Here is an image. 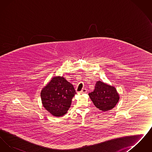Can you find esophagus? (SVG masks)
<instances>
[{
	"label": "esophagus",
	"instance_id": "1",
	"mask_svg": "<svg viewBox=\"0 0 152 152\" xmlns=\"http://www.w3.org/2000/svg\"><path fill=\"white\" fill-rule=\"evenodd\" d=\"M87 89H86V88L83 89L80 91V93H81V94H86V93H87Z\"/></svg>",
	"mask_w": 152,
	"mask_h": 152
}]
</instances>
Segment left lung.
I'll use <instances>...</instances> for the list:
<instances>
[{
    "label": "left lung",
    "instance_id": "8db88e82",
    "mask_svg": "<svg viewBox=\"0 0 152 152\" xmlns=\"http://www.w3.org/2000/svg\"><path fill=\"white\" fill-rule=\"evenodd\" d=\"M88 94L95 107L103 112L113 108L120 99L115 87L101 81L96 82L94 91Z\"/></svg>",
    "mask_w": 152,
    "mask_h": 152
}]
</instances>
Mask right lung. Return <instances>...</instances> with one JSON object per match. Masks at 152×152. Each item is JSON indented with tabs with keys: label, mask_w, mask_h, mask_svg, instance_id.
Here are the masks:
<instances>
[{
	"label": "right lung",
	"mask_w": 152,
	"mask_h": 152,
	"mask_svg": "<svg viewBox=\"0 0 152 152\" xmlns=\"http://www.w3.org/2000/svg\"><path fill=\"white\" fill-rule=\"evenodd\" d=\"M72 84L63 76H55L41 91L43 106L56 117L64 115L69 109L76 94Z\"/></svg>",
	"instance_id": "add662e5"
}]
</instances>
